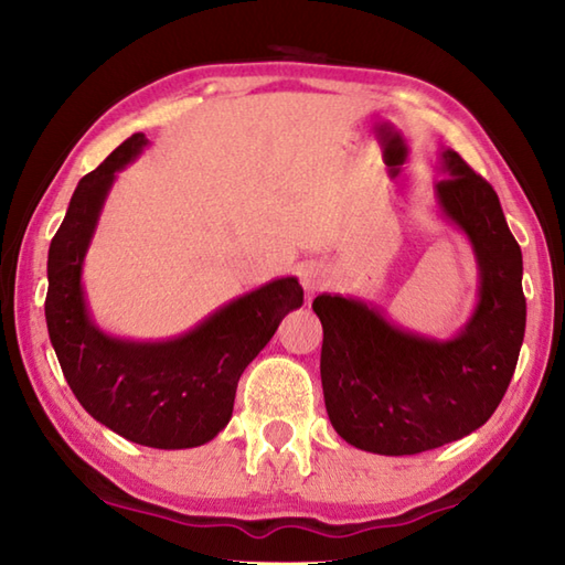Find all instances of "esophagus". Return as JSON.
Masks as SVG:
<instances>
[{"instance_id": "obj_1", "label": "esophagus", "mask_w": 565, "mask_h": 565, "mask_svg": "<svg viewBox=\"0 0 565 565\" xmlns=\"http://www.w3.org/2000/svg\"><path fill=\"white\" fill-rule=\"evenodd\" d=\"M301 284L308 294L323 291L330 284V271L323 267V264H306L301 269Z\"/></svg>"}]
</instances>
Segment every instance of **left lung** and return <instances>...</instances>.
Segmentation results:
<instances>
[{
    "instance_id": "8db88e82",
    "label": "left lung",
    "mask_w": 565,
    "mask_h": 565,
    "mask_svg": "<svg viewBox=\"0 0 565 565\" xmlns=\"http://www.w3.org/2000/svg\"><path fill=\"white\" fill-rule=\"evenodd\" d=\"M440 159V210L466 232L480 267V301L466 328L436 340L392 326L358 298L313 301L330 424L350 446L380 456H416L480 428L500 406L524 340L522 249L500 198L458 151Z\"/></svg>"
}]
</instances>
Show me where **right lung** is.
<instances>
[{
    "mask_svg": "<svg viewBox=\"0 0 565 565\" xmlns=\"http://www.w3.org/2000/svg\"><path fill=\"white\" fill-rule=\"evenodd\" d=\"M143 147V135H131L77 183L49 249L46 323L65 380L95 422L139 446L195 448L227 426L242 372L303 303V289L284 276L166 342L105 335L87 313L83 259L115 173Z\"/></svg>",
    "mask_w": 565,
    "mask_h": 565,
    "instance_id": "obj_1",
    "label": "right lung"
}]
</instances>
